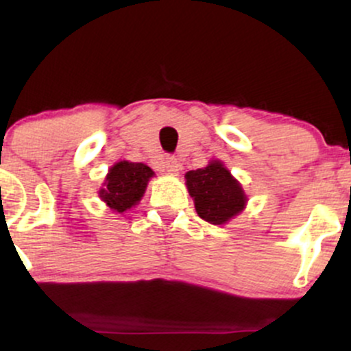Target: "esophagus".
<instances>
[{
    "label": "esophagus",
    "mask_w": 351,
    "mask_h": 351,
    "mask_svg": "<svg viewBox=\"0 0 351 351\" xmlns=\"http://www.w3.org/2000/svg\"><path fill=\"white\" fill-rule=\"evenodd\" d=\"M163 170L168 173H178L181 170V163L176 158H173V156H170V158H165Z\"/></svg>",
    "instance_id": "1"
}]
</instances>
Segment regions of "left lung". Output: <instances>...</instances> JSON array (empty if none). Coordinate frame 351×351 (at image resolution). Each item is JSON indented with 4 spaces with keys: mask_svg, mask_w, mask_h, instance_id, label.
<instances>
[{
    "mask_svg": "<svg viewBox=\"0 0 351 351\" xmlns=\"http://www.w3.org/2000/svg\"><path fill=\"white\" fill-rule=\"evenodd\" d=\"M186 186L199 217L211 224H224L244 209L245 195L241 184L221 162L188 171Z\"/></svg>",
    "mask_w": 351,
    "mask_h": 351,
    "instance_id": "obj_1",
    "label": "left lung"
}]
</instances>
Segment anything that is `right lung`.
<instances>
[{
	"instance_id": "1",
	"label": "right lung",
	"mask_w": 351,
	"mask_h": 351,
	"mask_svg": "<svg viewBox=\"0 0 351 351\" xmlns=\"http://www.w3.org/2000/svg\"><path fill=\"white\" fill-rule=\"evenodd\" d=\"M152 176V168L147 165L119 162L108 170L106 188L100 189L99 195L112 211L123 213L142 199Z\"/></svg>"
}]
</instances>
